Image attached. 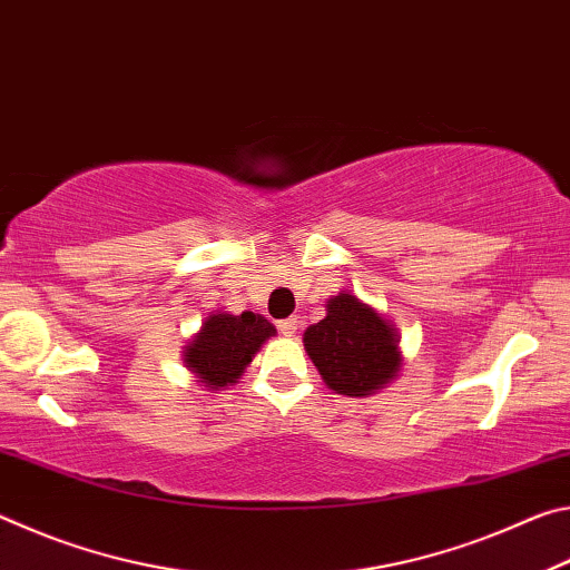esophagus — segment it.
Instances as JSON below:
<instances>
[{
    "label": "esophagus",
    "mask_w": 570,
    "mask_h": 570,
    "mask_svg": "<svg viewBox=\"0 0 570 570\" xmlns=\"http://www.w3.org/2000/svg\"><path fill=\"white\" fill-rule=\"evenodd\" d=\"M296 320L292 316V320H284V322H278V332H282L284 336H294V332H296Z\"/></svg>",
    "instance_id": "esophagus-1"
}]
</instances>
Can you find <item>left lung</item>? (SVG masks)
I'll return each mask as SVG.
<instances>
[{"mask_svg": "<svg viewBox=\"0 0 570 570\" xmlns=\"http://www.w3.org/2000/svg\"><path fill=\"white\" fill-rule=\"evenodd\" d=\"M304 346L336 394L364 397L400 372L397 334L352 294L326 302V316L304 332Z\"/></svg>", "mask_w": 570, "mask_h": 570, "instance_id": "1", "label": "left lung"}]
</instances>
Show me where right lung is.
<instances>
[{"label": "right lung", "mask_w": 570, "mask_h": 570, "mask_svg": "<svg viewBox=\"0 0 570 570\" xmlns=\"http://www.w3.org/2000/svg\"><path fill=\"white\" fill-rule=\"evenodd\" d=\"M274 334L276 330L262 314H210L183 356L206 387L218 390L234 384L250 364V356Z\"/></svg>", "instance_id": "add662e5"}]
</instances>
